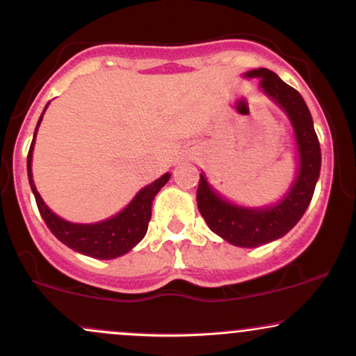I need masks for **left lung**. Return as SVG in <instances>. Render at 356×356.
<instances>
[{"mask_svg": "<svg viewBox=\"0 0 356 356\" xmlns=\"http://www.w3.org/2000/svg\"><path fill=\"white\" fill-rule=\"evenodd\" d=\"M246 79L259 80V90L284 112L291 124L296 149V174L288 191L268 206H243L224 197L201 172L197 207L209 229L238 248H257L283 238L312 202L321 169V150L314 132L313 118L303 97L286 85L268 68L244 73Z\"/></svg>", "mask_w": 356, "mask_h": 356, "instance_id": "1", "label": "left lung"}]
</instances>
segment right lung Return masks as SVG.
<instances>
[{
  "instance_id": "right-lung-1",
  "label": "right lung",
  "mask_w": 356,
  "mask_h": 356,
  "mask_svg": "<svg viewBox=\"0 0 356 356\" xmlns=\"http://www.w3.org/2000/svg\"><path fill=\"white\" fill-rule=\"evenodd\" d=\"M48 105L44 107L43 113L47 112ZM43 113L40 117L38 124H36L33 142H31L30 152H28L26 169H28V181H30L31 192H33L36 199V206H38L40 214L44 222H47L48 229H50L55 238L61 241L65 246H68L73 251L81 252V254L95 257V259H115L132 251L134 248L144 239L147 227H149L150 216H152V202L157 195V192L169 182L170 174L165 172L164 175L154 181L144 189H140L134 195L130 201L120 212H117L112 218L99 220V222H70V220L60 218L55 214L50 207L44 204V201L36 191L33 172H31V162H33V149H35V138L38 127L43 120Z\"/></svg>"
}]
</instances>
